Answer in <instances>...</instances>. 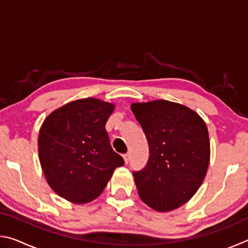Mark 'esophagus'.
<instances>
[{"label": "esophagus", "mask_w": 248, "mask_h": 248, "mask_svg": "<svg viewBox=\"0 0 248 248\" xmlns=\"http://www.w3.org/2000/svg\"><path fill=\"white\" fill-rule=\"evenodd\" d=\"M129 158H130V156H129L128 153L127 154H124V159L125 164H128V163H129Z\"/></svg>", "instance_id": "1"}]
</instances>
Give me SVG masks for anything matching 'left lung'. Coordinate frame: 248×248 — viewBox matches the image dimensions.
Listing matches in <instances>:
<instances>
[{
    "mask_svg": "<svg viewBox=\"0 0 248 248\" xmlns=\"http://www.w3.org/2000/svg\"><path fill=\"white\" fill-rule=\"evenodd\" d=\"M131 109L150 150L146 165L133 171L138 192L149 207L170 211L203 182L210 161L207 125L194 110L164 99L132 104Z\"/></svg>",
    "mask_w": 248,
    "mask_h": 248,
    "instance_id": "left-lung-1",
    "label": "left lung"
}]
</instances>
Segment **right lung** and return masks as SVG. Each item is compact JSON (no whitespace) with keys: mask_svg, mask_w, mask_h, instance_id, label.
Listing matches in <instances>:
<instances>
[{"mask_svg":"<svg viewBox=\"0 0 248 248\" xmlns=\"http://www.w3.org/2000/svg\"><path fill=\"white\" fill-rule=\"evenodd\" d=\"M114 105L96 98L75 100L54 110L39 131L38 152L50 187L75 203L102 194L121 155L112 150L105 129Z\"/></svg>","mask_w":248,"mask_h":248,"instance_id":"1","label":"right lung"}]
</instances>
